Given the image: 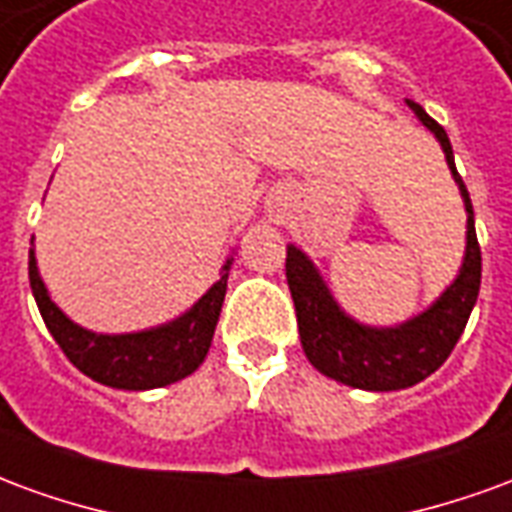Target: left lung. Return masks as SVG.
<instances>
[{
  "mask_svg": "<svg viewBox=\"0 0 512 512\" xmlns=\"http://www.w3.org/2000/svg\"><path fill=\"white\" fill-rule=\"evenodd\" d=\"M406 104L419 123L436 136L466 208V249L455 279L441 290L439 299L428 310L417 312L414 318L395 326H370L351 318L337 304L318 266L299 246L290 244L285 260V277L296 307L301 348L310 365L326 378L367 392L406 389L425 381L447 362L472 315L474 301L480 293V271H483L480 244L474 233L472 200L455 169L450 136L422 106L414 101Z\"/></svg>",
  "mask_w": 512,
  "mask_h": 512,
  "instance_id": "1",
  "label": "left lung"
}]
</instances>
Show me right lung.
<instances>
[{
    "label": "right lung",
    "instance_id": "add662e5",
    "mask_svg": "<svg viewBox=\"0 0 512 512\" xmlns=\"http://www.w3.org/2000/svg\"><path fill=\"white\" fill-rule=\"evenodd\" d=\"M230 266H233V255L224 260L219 279L189 310L180 312L178 318L142 332L123 334L90 332L71 321L51 301L49 288L38 271L35 246L29 249V285L51 337L84 376L112 389L142 392V389L175 384L180 378L191 376L205 362L227 293Z\"/></svg>",
    "mask_w": 512,
    "mask_h": 512
}]
</instances>
